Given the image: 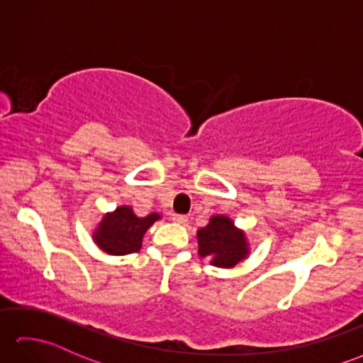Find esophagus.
Here are the masks:
<instances>
[{"mask_svg":"<svg viewBox=\"0 0 363 363\" xmlns=\"http://www.w3.org/2000/svg\"><path fill=\"white\" fill-rule=\"evenodd\" d=\"M172 220L174 221V223H179V225H186L187 223V215H179V213H174L173 217H172Z\"/></svg>","mask_w":363,"mask_h":363,"instance_id":"34e87169","label":"esophagus"}]
</instances>
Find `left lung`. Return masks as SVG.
I'll return each mask as SVG.
<instances>
[{"label": "left lung", "mask_w": 363, "mask_h": 363, "mask_svg": "<svg viewBox=\"0 0 363 363\" xmlns=\"http://www.w3.org/2000/svg\"><path fill=\"white\" fill-rule=\"evenodd\" d=\"M198 252L213 267L233 268L250 254L245 233L226 215H213L209 225L198 229Z\"/></svg>", "instance_id": "8db88e82"}]
</instances>
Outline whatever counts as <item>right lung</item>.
Instances as JSON below:
<instances>
[{"label": "right lung", "instance_id": "right-lung-1", "mask_svg": "<svg viewBox=\"0 0 363 363\" xmlns=\"http://www.w3.org/2000/svg\"><path fill=\"white\" fill-rule=\"evenodd\" d=\"M159 218V213H150L148 217L140 218L129 206H120L104 215L94 233V240L104 252L112 256L137 252L142 248L145 233Z\"/></svg>", "mask_w": 363, "mask_h": 363}]
</instances>
